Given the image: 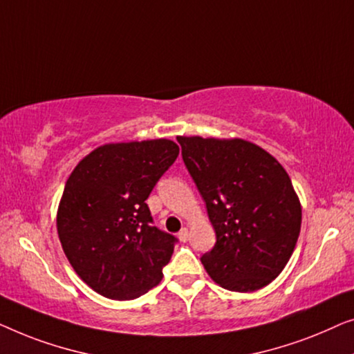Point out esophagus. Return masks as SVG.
<instances>
[{
    "instance_id": "34e87169",
    "label": "esophagus",
    "mask_w": 354,
    "mask_h": 354,
    "mask_svg": "<svg viewBox=\"0 0 354 354\" xmlns=\"http://www.w3.org/2000/svg\"><path fill=\"white\" fill-rule=\"evenodd\" d=\"M178 239H179V241H181V242H186V241H187V239H189V231H187L186 227H184V229H181V231H179V234H178Z\"/></svg>"
}]
</instances>
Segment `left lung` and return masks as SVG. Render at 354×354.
<instances>
[{"mask_svg": "<svg viewBox=\"0 0 354 354\" xmlns=\"http://www.w3.org/2000/svg\"><path fill=\"white\" fill-rule=\"evenodd\" d=\"M216 243L202 265L216 283L253 292L281 274L297 245L301 205L290 176L245 139L178 136Z\"/></svg>", "mask_w": 354, "mask_h": 354, "instance_id": "left-lung-1", "label": "left lung"}]
</instances>
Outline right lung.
<instances>
[{
	"mask_svg": "<svg viewBox=\"0 0 354 354\" xmlns=\"http://www.w3.org/2000/svg\"><path fill=\"white\" fill-rule=\"evenodd\" d=\"M179 153L170 139L104 144L68 176L57 234L84 283L112 300H133L163 277L176 239L152 225L147 197Z\"/></svg>",
	"mask_w": 354,
	"mask_h": 354,
	"instance_id": "right-lung-1",
	"label": "right lung"
}]
</instances>
